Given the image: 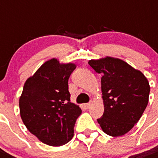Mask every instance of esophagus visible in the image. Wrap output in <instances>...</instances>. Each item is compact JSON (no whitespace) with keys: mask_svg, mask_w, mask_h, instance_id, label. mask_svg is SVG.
I'll list each match as a JSON object with an SVG mask.
<instances>
[{"mask_svg":"<svg viewBox=\"0 0 158 158\" xmlns=\"http://www.w3.org/2000/svg\"><path fill=\"white\" fill-rule=\"evenodd\" d=\"M84 106H85L86 109H89L92 106V102H89V103H87L84 105Z\"/></svg>","mask_w":158,"mask_h":158,"instance_id":"esophagus-1","label":"esophagus"}]
</instances>
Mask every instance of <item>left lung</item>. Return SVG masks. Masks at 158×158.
<instances>
[{
	"mask_svg": "<svg viewBox=\"0 0 158 158\" xmlns=\"http://www.w3.org/2000/svg\"><path fill=\"white\" fill-rule=\"evenodd\" d=\"M89 66L101 77L104 114L97 119L105 133L120 136L132 129L148 102L150 87L139 70L118 58L91 60Z\"/></svg>",
	"mask_w": 158,
	"mask_h": 158,
	"instance_id": "8db88e82",
	"label": "left lung"
}]
</instances>
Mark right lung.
<instances>
[{"label":"right lung","mask_w":158,"mask_h":158,"mask_svg":"<svg viewBox=\"0 0 158 158\" xmlns=\"http://www.w3.org/2000/svg\"><path fill=\"white\" fill-rule=\"evenodd\" d=\"M75 69L72 63L60 64L52 58L26 81L19 99L24 125L43 143L61 146L74 135L79 106L70 102L68 80Z\"/></svg>","instance_id":"obj_1"}]
</instances>
